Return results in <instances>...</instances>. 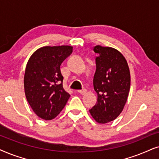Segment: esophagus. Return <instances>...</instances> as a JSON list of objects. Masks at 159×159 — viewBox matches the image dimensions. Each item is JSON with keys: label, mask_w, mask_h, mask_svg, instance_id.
I'll return each instance as SVG.
<instances>
[{"label": "esophagus", "mask_w": 159, "mask_h": 159, "mask_svg": "<svg viewBox=\"0 0 159 159\" xmlns=\"http://www.w3.org/2000/svg\"><path fill=\"white\" fill-rule=\"evenodd\" d=\"M78 92L81 94H85L87 92V91H86V89H82V90H78Z\"/></svg>", "instance_id": "esophagus-1"}]
</instances>
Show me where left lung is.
<instances>
[{
  "label": "left lung",
  "instance_id": "8db88e82",
  "mask_svg": "<svg viewBox=\"0 0 159 159\" xmlns=\"http://www.w3.org/2000/svg\"><path fill=\"white\" fill-rule=\"evenodd\" d=\"M94 89L97 102L89 110L91 116L99 124L115 120L121 113L130 89V72L123 54L116 48L96 46Z\"/></svg>",
  "mask_w": 159,
  "mask_h": 159
}]
</instances>
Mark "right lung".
<instances>
[{"label":"right lung","mask_w":159,"mask_h":159,"mask_svg":"<svg viewBox=\"0 0 159 159\" xmlns=\"http://www.w3.org/2000/svg\"><path fill=\"white\" fill-rule=\"evenodd\" d=\"M73 46H43L31 55L24 77L27 100L36 115L52 120L62 111L70 97L62 86L60 65Z\"/></svg>","instance_id":"obj_1"}]
</instances>
